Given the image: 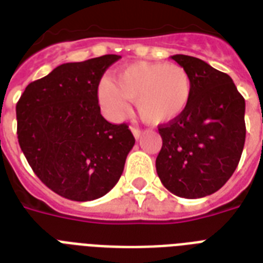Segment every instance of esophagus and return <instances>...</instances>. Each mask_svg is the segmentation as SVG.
<instances>
[{
    "instance_id": "1",
    "label": "esophagus",
    "mask_w": 263,
    "mask_h": 263,
    "mask_svg": "<svg viewBox=\"0 0 263 263\" xmlns=\"http://www.w3.org/2000/svg\"><path fill=\"white\" fill-rule=\"evenodd\" d=\"M131 131H132V134H134V136H135V139H139V136H140V134H142V131L135 127H131Z\"/></svg>"
}]
</instances>
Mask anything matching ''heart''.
Wrapping results in <instances>:
<instances>
[{
  "instance_id": "b5f03b06",
  "label": "heart",
  "mask_w": 263,
  "mask_h": 263,
  "mask_svg": "<svg viewBox=\"0 0 263 263\" xmlns=\"http://www.w3.org/2000/svg\"><path fill=\"white\" fill-rule=\"evenodd\" d=\"M191 94V76L183 67L147 61L120 68L113 82L103 80L98 87L99 103L110 119H123L129 111L131 101H135L140 119L152 125L179 119Z\"/></svg>"
}]
</instances>
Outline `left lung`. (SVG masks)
I'll use <instances>...</instances> for the list:
<instances>
[{"instance_id":"obj_1","label":"left lung","mask_w":263,"mask_h":263,"mask_svg":"<svg viewBox=\"0 0 263 263\" xmlns=\"http://www.w3.org/2000/svg\"><path fill=\"white\" fill-rule=\"evenodd\" d=\"M171 59L190 73L192 94L183 115L158 128L157 175L172 194L196 199L218 191L235 172L245 147L246 102L224 72L191 55Z\"/></svg>"}]
</instances>
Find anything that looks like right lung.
Here are the masks:
<instances>
[{
  "instance_id": "1",
  "label": "right lung",
  "mask_w": 263,
  "mask_h": 263,
  "mask_svg": "<svg viewBox=\"0 0 263 263\" xmlns=\"http://www.w3.org/2000/svg\"><path fill=\"white\" fill-rule=\"evenodd\" d=\"M119 59L59 65L28 84L16 105L22 152L42 183L67 199L106 195L135 144L127 124L106 121L98 105L101 78Z\"/></svg>"
}]
</instances>
